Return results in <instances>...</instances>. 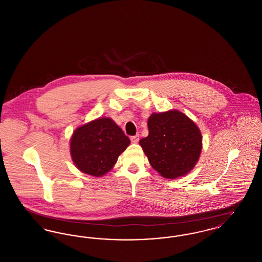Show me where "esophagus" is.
Returning a JSON list of instances; mask_svg holds the SVG:
<instances>
[{"label":"esophagus","mask_w":262,"mask_h":262,"mask_svg":"<svg viewBox=\"0 0 262 262\" xmlns=\"http://www.w3.org/2000/svg\"><path fill=\"white\" fill-rule=\"evenodd\" d=\"M130 140H132L133 143H137L138 140H139V136L137 135V136H134V137H130Z\"/></svg>","instance_id":"34e87169"}]
</instances>
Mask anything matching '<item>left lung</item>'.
<instances>
[{
  "label": "left lung",
  "mask_w": 262,
  "mask_h": 262,
  "mask_svg": "<svg viewBox=\"0 0 262 262\" xmlns=\"http://www.w3.org/2000/svg\"><path fill=\"white\" fill-rule=\"evenodd\" d=\"M147 125L149 134L139 144L153 169L167 179L187 174L198 162L202 148L198 125L176 110L152 114Z\"/></svg>",
  "instance_id": "left-lung-1"
}]
</instances>
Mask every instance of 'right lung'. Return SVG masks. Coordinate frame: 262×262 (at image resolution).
<instances>
[{"mask_svg":"<svg viewBox=\"0 0 262 262\" xmlns=\"http://www.w3.org/2000/svg\"><path fill=\"white\" fill-rule=\"evenodd\" d=\"M129 143V138L112 119L101 118L75 129L71 154L81 172L100 177L112 169Z\"/></svg>","mask_w":262,"mask_h":262,"instance_id":"obj_1","label":"right lung"}]
</instances>
